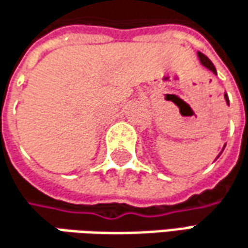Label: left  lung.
I'll return each mask as SVG.
<instances>
[{
    "label": "left lung",
    "mask_w": 248,
    "mask_h": 248,
    "mask_svg": "<svg viewBox=\"0 0 248 248\" xmlns=\"http://www.w3.org/2000/svg\"><path fill=\"white\" fill-rule=\"evenodd\" d=\"M197 55H199V60H200V62H202V65H204V67H205L207 70H210L211 73L217 74V71H216V67H214V64H213V62H211V61H210V60H208V58H207V57H205V55H204L202 52H200V51H199V52H197ZM224 98H226V103L229 104L230 101H229V95H227L226 93H224ZM223 150H224V147H223ZM221 153H223V151H221ZM221 153H220V154H221ZM217 158H218V155H217Z\"/></svg>",
    "instance_id": "1"
}]
</instances>
